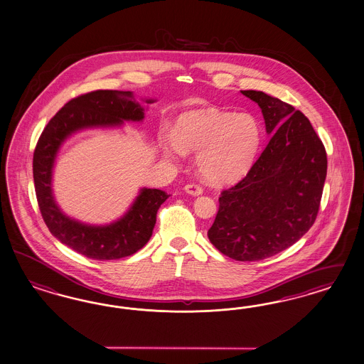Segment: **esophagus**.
<instances>
[{
    "mask_svg": "<svg viewBox=\"0 0 364 364\" xmlns=\"http://www.w3.org/2000/svg\"><path fill=\"white\" fill-rule=\"evenodd\" d=\"M186 192L189 193V195H192V196H198V195H201L203 193V188L200 187L198 184H195V183H191V184H187L186 187Z\"/></svg>",
    "mask_w": 364,
    "mask_h": 364,
    "instance_id": "esophagus-1",
    "label": "esophagus"
}]
</instances>
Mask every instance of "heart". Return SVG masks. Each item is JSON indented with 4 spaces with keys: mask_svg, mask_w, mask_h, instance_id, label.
Instances as JSON below:
<instances>
[{
    "mask_svg": "<svg viewBox=\"0 0 364 364\" xmlns=\"http://www.w3.org/2000/svg\"><path fill=\"white\" fill-rule=\"evenodd\" d=\"M262 137V125L250 113L193 110L180 116L175 137L163 143V152L168 157L198 152L203 177L213 184H228L242 178L254 164Z\"/></svg>",
    "mask_w": 364,
    "mask_h": 364,
    "instance_id": "1",
    "label": "heart"
}]
</instances>
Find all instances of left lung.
<instances>
[{"label": "left lung", "mask_w": 364, "mask_h": 364, "mask_svg": "<svg viewBox=\"0 0 364 364\" xmlns=\"http://www.w3.org/2000/svg\"><path fill=\"white\" fill-rule=\"evenodd\" d=\"M242 93L262 108L272 136L247 176L221 192L208 239L231 259L256 262L295 244L316 220L327 154L300 110L264 92Z\"/></svg>", "instance_id": "left-lung-1"}]
</instances>
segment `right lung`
Masks as SVG:
<instances>
[{
	"label": "right lung",
	"instance_id": "right-lung-1",
	"mask_svg": "<svg viewBox=\"0 0 364 364\" xmlns=\"http://www.w3.org/2000/svg\"><path fill=\"white\" fill-rule=\"evenodd\" d=\"M143 119V108L134 102L132 92L93 90L68 101L46 124L36 145L34 189L45 224L60 242L89 259L114 260L141 250L152 236L157 210L169 195L161 189L144 188L120 220L105 227L81 224L55 205L50 187L55 154L66 137L78 129Z\"/></svg>",
	"mask_w": 364,
	"mask_h": 364
}]
</instances>
